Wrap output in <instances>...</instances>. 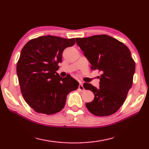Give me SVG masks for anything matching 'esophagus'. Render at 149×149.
<instances>
[{"label":"esophagus","mask_w":149,"mask_h":149,"mask_svg":"<svg viewBox=\"0 0 149 149\" xmlns=\"http://www.w3.org/2000/svg\"><path fill=\"white\" fill-rule=\"evenodd\" d=\"M78 88H79V89L80 91H84V85H83V84H81V83H80L79 85V87H78Z\"/></svg>","instance_id":"esophagus-1"}]
</instances>
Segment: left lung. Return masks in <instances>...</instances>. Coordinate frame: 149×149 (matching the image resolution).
Segmentation results:
<instances>
[{"label": "left lung", "mask_w": 149, "mask_h": 149, "mask_svg": "<svg viewBox=\"0 0 149 149\" xmlns=\"http://www.w3.org/2000/svg\"><path fill=\"white\" fill-rule=\"evenodd\" d=\"M76 43L89 60L92 70L100 72L99 89L85 83V89L94 93V100L86 103L89 112L108 116L117 112L125 102L133 84L135 63L128 47L107 35L76 38Z\"/></svg>", "instance_id": "left-lung-1"}]
</instances>
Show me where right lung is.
Wrapping results in <instances>:
<instances>
[{"label":"right lung","mask_w":149,"mask_h":149,"mask_svg":"<svg viewBox=\"0 0 149 149\" xmlns=\"http://www.w3.org/2000/svg\"><path fill=\"white\" fill-rule=\"evenodd\" d=\"M75 42V38L47 35L30 40L22 49L17 77L25 101L35 112L47 115L60 112L68 94L78 88L74 78L61 77L56 73L64 50Z\"/></svg>","instance_id":"obj_1"}]
</instances>
